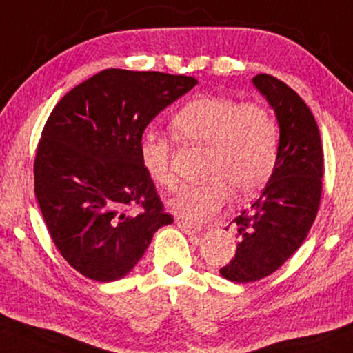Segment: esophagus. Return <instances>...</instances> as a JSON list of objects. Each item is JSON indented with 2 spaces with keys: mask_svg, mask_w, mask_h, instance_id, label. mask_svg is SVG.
<instances>
[{
  "mask_svg": "<svg viewBox=\"0 0 353 353\" xmlns=\"http://www.w3.org/2000/svg\"><path fill=\"white\" fill-rule=\"evenodd\" d=\"M177 227L184 233H188V235H194V233H199L202 230V227L199 223L185 222V220H177Z\"/></svg>",
  "mask_w": 353,
  "mask_h": 353,
  "instance_id": "esophagus-1",
  "label": "esophagus"
}]
</instances>
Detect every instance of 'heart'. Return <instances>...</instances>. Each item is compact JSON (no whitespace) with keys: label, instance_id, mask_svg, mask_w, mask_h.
Returning <instances> with one entry per match:
<instances>
[{"label":"heart","instance_id":"heart-1","mask_svg":"<svg viewBox=\"0 0 353 353\" xmlns=\"http://www.w3.org/2000/svg\"><path fill=\"white\" fill-rule=\"evenodd\" d=\"M169 130L181 143L207 148L205 181L185 185L169 207L181 219L203 222L236 197H248L268 182L279 148L278 121L258 101L197 95L172 114ZM144 172L159 188H176L172 146L165 136L148 131L139 141Z\"/></svg>","mask_w":353,"mask_h":353}]
</instances>
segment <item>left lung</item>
<instances>
[{
  "mask_svg": "<svg viewBox=\"0 0 353 353\" xmlns=\"http://www.w3.org/2000/svg\"><path fill=\"white\" fill-rule=\"evenodd\" d=\"M253 85L274 110L279 148L266 188L233 219L240 243L220 270L233 283L266 278L303 245L319 210L324 176L319 128L304 100L273 75L258 74Z\"/></svg>",
  "mask_w": 353,
  "mask_h": 353,
  "instance_id": "1",
  "label": "left lung"
}]
</instances>
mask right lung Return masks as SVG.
Listing matches in <instances>:
<instances>
[{"label": "right lung", "instance_id": "add662e5", "mask_svg": "<svg viewBox=\"0 0 353 353\" xmlns=\"http://www.w3.org/2000/svg\"><path fill=\"white\" fill-rule=\"evenodd\" d=\"M197 85L188 75L107 69L62 97L34 159V192L74 270L110 283L134 268L174 219L139 159L152 118ZM139 208V212H134Z\"/></svg>", "mask_w": 353, "mask_h": 353}]
</instances>
